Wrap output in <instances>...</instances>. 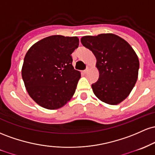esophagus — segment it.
Returning a JSON list of instances; mask_svg holds the SVG:
<instances>
[{"instance_id":"obj_1","label":"esophagus","mask_w":155,"mask_h":155,"mask_svg":"<svg viewBox=\"0 0 155 155\" xmlns=\"http://www.w3.org/2000/svg\"><path fill=\"white\" fill-rule=\"evenodd\" d=\"M88 70H89V68H88V67H87V68H86V69H85L84 71H83V72H84L85 74H86V73L88 72Z\"/></svg>"}]
</instances>
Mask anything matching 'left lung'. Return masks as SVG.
Masks as SVG:
<instances>
[{"mask_svg":"<svg viewBox=\"0 0 155 155\" xmlns=\"http://www.w3.org/2000/svg\"><path fill=\"white\" fill-rule=\"evenodd\" d=\"M81 41L97 58L96 67L100 77L91 85L94 94L109 105L122 102L130 94L138 79L139 61L133 48L114 34L86 36Z\"/></svg>","mask_w":155,"mask_h":155,"instance_id":"1","label":"left lung"}]
</instances>
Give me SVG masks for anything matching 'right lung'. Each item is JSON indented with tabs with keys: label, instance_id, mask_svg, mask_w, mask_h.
<instances>
[{
	"label": "right lung",
	"instance_id": "1",
	"mask_svg": "<svg viewBox=\"0 0 155 155\" xmlns=\"http://www.w3.org/2000/svg\"><path fill=\"white\" fill-rule=\"evenodd\" d=\"M79 45L77 36L53 35L37 41L24 58L22 77L28 93L45 108L58 109L70 100L81 78L71 54Z\"/></svg>",
	"mask_w": 155,
	"mask_h": 155
}]
</instances>
